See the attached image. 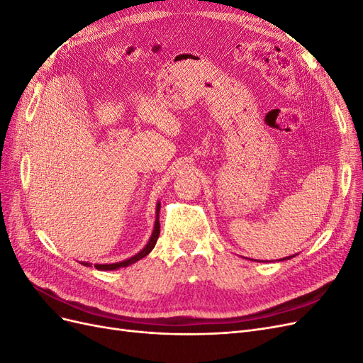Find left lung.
<instances>
[{
    "label": "left lung",
    "instance_id": "8db88e82",
    "mask_svg": "<svg viewBox=\"0 0 363 363\" xmlns=\"http://www.w3.org/2000/svg\"><path fill=\"white\" fill-rule=\"evenodd\" d=\"M291 257H294V256H289V257H284V259H291ZM284 259H283V260H284Z\"/></svg>",
    "mask_w": 363,
    "mask_h": 363
}]
</instances>
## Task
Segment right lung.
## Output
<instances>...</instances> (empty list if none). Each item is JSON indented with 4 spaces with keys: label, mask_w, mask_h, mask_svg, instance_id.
<instances>
[{
    "label": "right lung",
    "mask_w": 363,
    "mask_h": 363,
    "mask_svg": "<svg viewBox=\"0 0 363 363\" xmlns=\"http://www.w3.org/2000/svg\"><path fill=\"white\" fill-rule=\"evenodd\" d=\"M157 218H156V223H155V230H152V235H151V238H150V240H148V244H147V247L142 250V251H139L136 256H133V257H130V259H127V260H123V262H118V263H106V265H95V268L96 269H101V271H113V269H118V268H124V267H128V265H131V263H135V262H138V260H140L142 257H145L148 252L155 248V245H156V242H157V238H159V235H160V224H159V211H160V204H157ZM82 265H86V267H91V263H87V262H82Z\"/></svg>",
    "instance_id": "1"
}]
</instances>
